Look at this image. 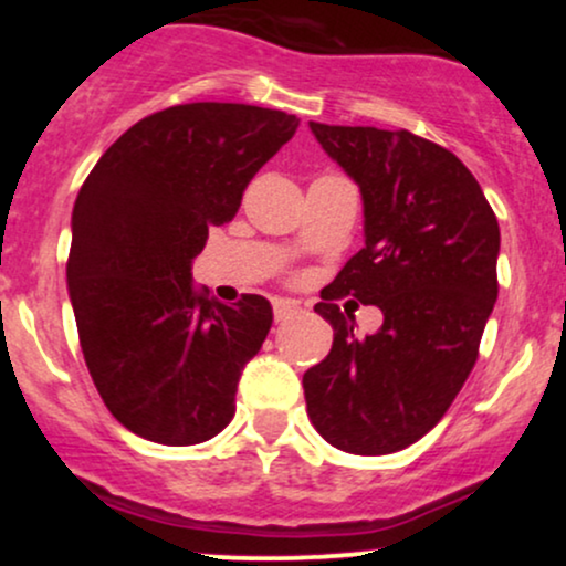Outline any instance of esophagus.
Segmentation results:
<instances>
[{
    "mask_svg": "<svg viewBox=\"0 0 566 566\" xmlns=\"http://www.w3.org/2000/svg\"><path fill=\"white\" fill-rule=\"evenodd\" d=\"M297 311H301V305H297L295 301H282V297L274 301V319L276 322H287L290 316L297 314Z\"/></svg>",
    "mask_w": 566,
    "mask_h": 566,
    "instance_id": "esophagus-1",
    "label": "esophagus"
}]
</instances>
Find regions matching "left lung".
I'll use <instances>...</instances> for the list:
<instances>
[{"instance_id": "left-lung-1", "label": "left lung", "mask_w": 566, "mask_h": 566, "mask_svg": "<svg viewBox=\"0 0 566 566\" xmlns=\"http://www.w3.org/2000/svg\"><path fill=\"white\" fill-rule=\"evenodd\" d=\"M361 188L365 247L322 292L333 348L303 375L305 409L329 444L391 454L444 418L479 359L497 301V218L469 167L409 129L311 122ZM350 294L384 311L359 338L332 303Z\"/></svg>"}]
</instances>
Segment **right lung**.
I'll list each match as a JSON object with an SVG mask.
<instances>
[{
    "label": "right lung",
    "mask_w": 566,
    "mask_h": 566,
    "mask_svg": "<svg viewBox=\"0 0 566 566\" xmlns=\"http://www.w3.org/2000/svg\"><path fill=\"white\" fill-rule=\"evenodd\" d=\"M295 129L274 108L180 103L129 127L82 184L66 263L80 346L103 405L138 437L186 447L231 423L274 314L261 295L207 301L191 261Z\"/></svg>",
    "instance_id": "1"
}]
</instances>
